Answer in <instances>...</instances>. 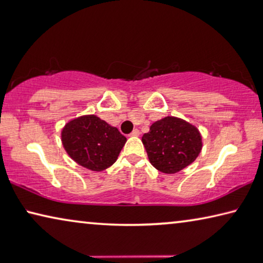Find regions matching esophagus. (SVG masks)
Returning a JSON list of instances; mask_svg holds the SVG:
<instances>
[{"instance_id": "1", "label": "esophagus", "mask_w": 263, "mask_h": 263, "mask_svg": "<svg viewBox=\"0 0 263 263\" xmlns=\"http://www.w3.org/2000/svg\"><path fill=\"white\" fill-rule=\"evenodd\" d=\"M139 130H137V128H135V130H133L131 133H130V136L131 137H138L139 136Z\"/></svg>"}]
</instances>
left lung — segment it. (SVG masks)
<instances>
[{"label":"left lung","mask_w":263,"mask_h":263,"mask_svg":"<svg viewBox=\"0 0 263 263\" xmlns=\"http://www.w3.org/2000/svg\"><path fill=\"white\" fill-rule=\"evenodd\" d=\"M151 164L162 173H177L192 164L201 151V136L197 127L165 117L149 127L141 138Z\"/></svg>","instance_id":"8db88e82"}]
</instances>
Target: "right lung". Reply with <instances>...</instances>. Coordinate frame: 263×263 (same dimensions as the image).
Wrapping results in <instances>:
<instances>
[{"instance_id":"1","label":"right lung","mask_w":263,"mask_h":263,"mask_svg":"<svg viewBox=\"0 0 263 263\" xmlns=\"http://www.w3.org/2000/svg\"><path fill=\"white\" fill-rule=\"evenodd\" d=\"M62 141L65 151L79 165L103 171L117 160L126 138L98 117L84 116L65 125Z\"/></svg>"}]
</instances>
